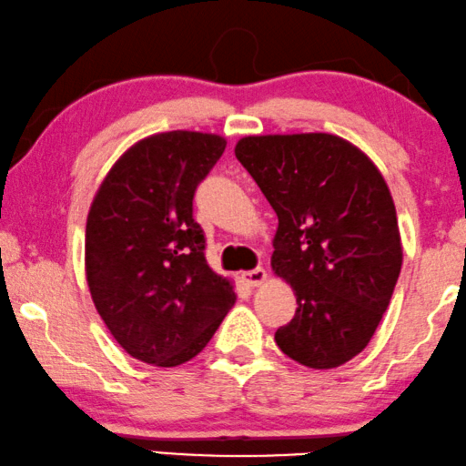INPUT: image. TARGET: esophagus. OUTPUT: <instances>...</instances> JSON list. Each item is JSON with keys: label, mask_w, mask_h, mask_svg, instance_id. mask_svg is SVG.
<instances>
[{"label": "esophagus", "mask_w": 466, "mask_h": 466, "mask_svg": "<svg viewBox=\"0 0 466 466\" xmlns=\"http://www.w3.org/2000/svg\"><path fill=\"white\" fill-rule=\"evenodd\" d=\"M242 279H245V283L248 287H258L268 279V274H266L264 268H255V270H248V272L242 274Z\"/></svg>", "instance_id": "1"}]
</instances>
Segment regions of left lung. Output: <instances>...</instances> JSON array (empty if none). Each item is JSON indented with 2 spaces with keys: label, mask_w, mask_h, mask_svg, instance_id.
<instances>
[{
  "label": "left lung",
  "mask_w": 466,
  "mask_h": 466,
  "mask_svg": "<svg viewBox=\"0 0 466 466\" xmlns=\"http://www.w3.org/2000/svg\"><path fill=\"white\" fill-rule=\"evenodd\" d=\"M236 158L279 218L272 270L298 298L279 349L331 370L357 357L389 308L401 236L384 177L349 141L327 133L245 137Z\"/></svg>",
  "instance_id": "left-lung-1"
}]
</instances>
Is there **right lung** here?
<instances>
[{
	"label": "right lung",
	"mask_w": 466,
	"mask_h": 466,
	"mask_svg": "<svg viewBox=\"0 0 466 466\" xmlns=\"http://www.w3.org/2000/svg\"><path fill=\"white\" fill-rule=\"evenodd\" d=\"M224 149L218 135L147 137L116 162L90 207V296L116 342L143 363L189 361L236 301L232 285L207 264L192 211L196 187Z\"/></svg>",
	"instance_id": "obj_1"
}]
</instances>
